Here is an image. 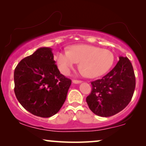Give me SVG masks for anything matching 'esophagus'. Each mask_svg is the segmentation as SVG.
I'll return each instance as SVG.
<instances>
[{
	"label": "esophagus",
	"mask_w": 146,
	"mask_h": 146,
	"mask_svg": "<svg viewBox=\"0 0 146 146\" xmlns=\"http://www.w3.org/2000/svg\"><path fill=\"white\" fill-rule=\"evenodd\" d=\"M73 84H81L82 83V81L80 80H73Z\"/></svg>",
	"instance_id": "1"
}]
</instances>
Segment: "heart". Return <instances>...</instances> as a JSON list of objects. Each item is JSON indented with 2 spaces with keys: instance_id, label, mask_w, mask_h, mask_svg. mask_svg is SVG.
Returning <instances> with one entry per match:
<instances>
[{
  "instance_id": "b5f03b06",
  "label": "heart",
  "mask_w": 146,
  "mask_h": 146,
  "mask_svg": "<svg viewBox=\"0 0 146 146\" xmlns=\"http://www.w3.org/2000/svg\"><path fill=\"white\" fill-rule=\"evenodd\" d=\"M113 53L109 50L102 49L90 45H75L69 51L58 52L56 61L58 69L64 75H67L77 62L79 67L89 77L100 76L109 70L114 63Z\"/></svg>"
}]
</instances>
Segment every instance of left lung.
<instances>
[{"label":"left lung","mask_w":146,"mask_h":146,"mask_svg":"<svg viewBox=\"0 0 146 146\" xmlns=\"http://www.w3.org/2000/svg\"><path fill=\"white\" fill-rule=\"evenodd\" d=\"M91 84L92 92L86 98L90 109L103 117L117 114L129 104L134 93L135 77L131 62L127 57L119 56L108 74Z\"/></svg>","instance_id":"left-lung-1"}]
</instances>
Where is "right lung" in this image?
<instances>
[{
  "instance_id": "obj_1",
  "label": "right lung",
  "mask_w": 146,
  "mask_h": 146,
  "mask_svg": "<svg viewBox=\"0 0 146 146\" xmlns=\"http://www.w3.org/2000/svg\"><path fill=\"white\" fill-rule=\"evenodd\" d=\"M51 48L42 47L22 59L14 71V91L25 110L38 117L54 115L63 105L71 84L60 74Z\"/></svg>"
}]
</instances>
